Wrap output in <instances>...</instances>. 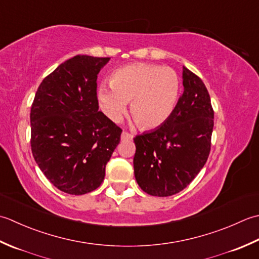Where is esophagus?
<instances>
[{
	"mask_svg": "<svg viewBox=\"0 0 259 259\" xmlns=\"http://www.w3.org/2000/svg\"><path fill=\"white\" fill-rule=\"evenodd\" d=\"M120 139H122L123 141H128V140L133 139V135L130 134L128 132H125V131H124L123 133H122V136H120Z\"/></svg>",
	"mask_w": 259,
	"mask_h": 259,
	"instance_id": "34e87169",
	"label": "esophagus"
}]
</instances>
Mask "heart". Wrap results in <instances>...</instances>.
Segmentation results:
<instances>
[{
    "label": "heart",
    "mask_w": 259,
    "mask_h": 259,
    "mask_svg": "<svg viewBox=\"0 0 259 259\" xmlns=\"http://www.w3.org/2000/svg\"><path fill=\"white\" fill-rule=\"evenodd\" d=\"M110 86L100 85L98 100L109 119L118 122L130 103L132 118L141 128L152 130L165 123L177 106L180 77L168 67L146 62L116 69Z\"/></svg>",
    "instance_id": "heart-1"
}]
</instances>
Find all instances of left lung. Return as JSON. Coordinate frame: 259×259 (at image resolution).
<instances>
[{
    "mask_svg": "<svg viewBox=\"0 0 259 259\" xmlns=\"http://www.w3.org/2000/svg\"><path fill=\"white\" fill-rule=\"evenodd\" d=\"M183 94L173 113L154 131L134 137L133 164L141 189L168 197L192 182L208 160L213 109L201 78L183 67Z\"/></svg>",
    "mask_w": 259,
    "mask_h": 259,
    "instance_id": "1",
    "label": "left lung"
}]
</instances>
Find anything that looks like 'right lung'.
<instances>
[{"mask_svg": "<svg viewBox=\"0 0 259 259\" xmlns=\"http://www.w3.org/2000/svg\"><path fill=\"white\" fill-rule=\"evenodd\" d=\"M110 58L78 55L58 66L31 106V150L46 178L61 191L96 190L122 128L98 112L97 75Z\"/></svg>", "mask_w": 259, "mask_h": 259, "instance_id": "1", "label": "right lung"}]
</instances>
